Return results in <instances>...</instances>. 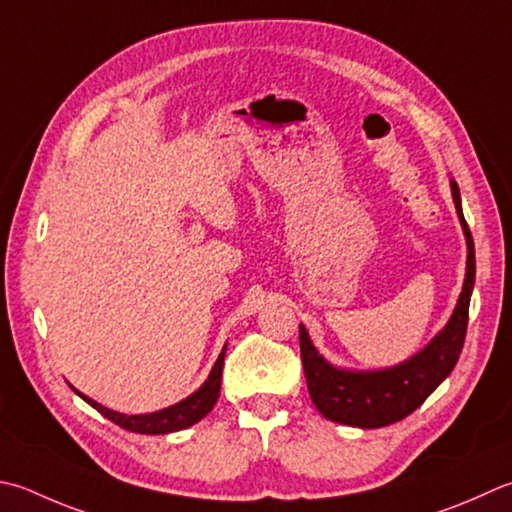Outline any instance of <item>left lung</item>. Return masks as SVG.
Returning a JSON list of instances; mask_svg holds the SVG:
<instances>
[{
  "mask_svg": "<svg viewBox=\"0 0 512 512\" xmlns=\"http://www.w3.org/2000/svg\"><path fill=\"white\" fill-rule=\"evenodd\" d=\"M450 186L468 242L466 279L453 317L422 353L395 368L350 373L324 362V357L310 344L306 328L299 326V350H302L308 393L315 408L330 422L357 428H382L399 422L426 402V397L444 382L462 355L470 293L475 286V244L462 213L459 186L455 182H450Z\"/></svg>",
  "mask_w": 512,
  "mask_h": 512,
  "instance_id": "8db88e82",
  "label": "left lung"
}]
</instances>
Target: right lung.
Segmentation results:
<instances>
[{
	"label": "right lung",
	"instance_id": "1",
	"mask_svg": "<svg viewBox=\"0 0 512 512\" xmlns=\"http://www.w3.org/2000/svg\"><path fill=\"white\" fill-rule=\"evenodd\" d=\"M224 353L226 346L222 350V355L215 362L213 370H210L208 379L204 382V386L193 393L190 397H186L184 402H179L170 408L159 410V413H150V415H122L115 413V410H108L106 406L93 402V399L86 397L75 390V393L88 402L93 408H97L110 422L122 426L130 433H142V435H166V433H175V430H184L188 426L197 424L199 419L206 417L210 410H213L217 397H219V388H222V368H224Z\"/></svg>",
	"mask_w": 512,
	"mask_h": 512
}]
</instances>
